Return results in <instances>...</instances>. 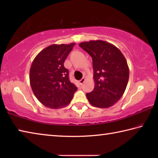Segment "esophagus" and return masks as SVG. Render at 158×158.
Wrapping results in <instances>:
<instances>
[{
    "mask_svg": "<svg viewBox=\"0 0 158 158\" xmlns=\"http://www.w3.org/2000/svg\"><path fill=\"white\" fill-rule=\"evenodd\" d=\"M85 78H82V79L79 81V84H80V85H82L83 84H84V83L85 82Z\"/></svg>",
    "mask_w": 158,
    "mask_h": 158,
    "instance_id": "1",
    "label": "esophagus"
}]
</instances>
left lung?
Segmentation results:
<instances>
[{
  "label": "left lung",
  "mask_w": 158,
  "mask_h": 158,
  "mask_svg": "<svg viewBox=\"0 0 158 158\" xmlns=\"http://www.w3.org/2000/svg\"><path fill=\"white\" fill-rule=\"evenodd\" d=\"M91 56L95 87L86 93L93 106L108 108L123 95L129 79V68L121 51L102 40L83 42L79 44Z\"/></svg>",
  "instance_id": "8db88e82"
}]
</instances>
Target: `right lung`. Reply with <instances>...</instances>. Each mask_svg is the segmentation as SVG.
I'll return each mask as SVG.
<instances>
[{
    "instance_id": "obj_1",
    "label": "right lung",
    "mask_w": 158,
    "mask_h": 158,
    "mask_svg": "<svg viewBox=\"0 0 158 158\" xmlns=\"http://www.w3.org/2000/svg\"><path fill=\"white\" fill-rule=\"evenodd\" d=\"M75 43L52 44L35 58L30 69L32 90L42 105L58 109L69 105L77 88L69 79L64 62Z\"/></svg>"
}]
</instances>
